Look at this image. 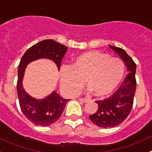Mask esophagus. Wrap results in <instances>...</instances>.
I'll use <instances>...</instances> for the list:
<instances>
[{
    "instance_id": "34e87169",
    "label": "esophagus",
    "mask_w": 152,
    "mask_h": 152,
    "mask_svg": "<svg viewBox=\"0 0 152 152\" xmlns=\"http://www.w3.org/2000/svg\"><path fill=\"white\" fill-rule=\"evenodd\" d=\"M78 100H79V101L86 103V102H88V100H89V99H88V98H79Z\"/></svg>"
}]
</instances>
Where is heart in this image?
<instances>
[{"mask_svg":"<svg viewBox=\"0 0 152 152\" xmlns=\"http://www.w3.org/2000/svg\"><path fill=\"white\" fill-rule=\"evenodd\" d=\"M125 72L123 60L103 52H88L77 56L71 67H61L60 83L65 94L76 95L86 80L96 96H105L119 85Z\"/></svg>","mask_w":152,"mask_h":152,"instance_id":"heart-1","label":"heart"}]
</instances>
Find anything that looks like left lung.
<instances>
[{"label": "left lung", "instance_id": "left-lung-1", "mask_svg": "<svg viewBox=\"0 0 152 152\" xmlns=\"http://www.w3.org/2000/svg\"><path fill=\"white\" fill-rule=\"evenodd\" d=\"M110 47L124 61L129 74L113 94L104 100L96 101L99 106L97 111L89 116L92 123L102 128L115 127L127 118L133 106L136 90L135 63L124 49L111 45Z\"/></svg>", "mask_w": 152, "mask_h": 152}]
</instances>
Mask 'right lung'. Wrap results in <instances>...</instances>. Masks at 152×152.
<instances>
[{
  "instance_id": "obj_1",
  "label": "right lung",
  "mask_w": 152,
  "mask_h": 152,
  "mask_svg": "<svg viewBox=\"0 0 152 152\" xmlns=\"http://www.w3.org/2000/svg\"><path fill=\"white\" fill-rule=\"evenodd\" d=\"M68 47L52 39H45L35 44L26 51L19 64L17 90L19 103L24 116L36 126H48L59 119L68 100L56 91L46 97L38 100L29 96L23 87V78L26 66L39 58L52 60L60 69L61 62Z\"/></svg>"
}]
</instances>
